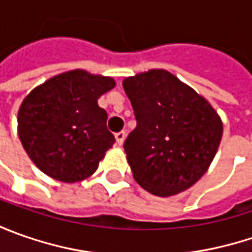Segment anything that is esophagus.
Here are the masks:
<instances>
[{"label": "esophagus", "mask_w": 252, "mask_h": 252, "mask_svg": "<svg viewBox=\"0 0 252 252\" xmlns=\"http://www.w3.org/2000/svg\"><path fill=\"white\" fill-rule=\"evenodd\" d=\"M125 137H126V133H125V130L118 131V133L115 134V139H116V143H118L119 146H122V144H123V141H125Z\"/></svg>", "instance_id": "1"}]
</instances>
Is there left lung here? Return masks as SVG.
Masks as SVG:
<instances>
[{
  "instance_id": "8db88e82",
  "label": "left lung",
  "mask_w": 252,
  "mask_h": 252,
  "mask_svg": "<svg viewBox=\"0 0 252 252\" xmlns=\"http://www.w3.org/2000/svg\"><path fill=\"white\" fill-rule=\"evenodd\" d=\"M123 88L137 122L123 144L137 184L162 198L190 188L218 153V112L167 70L127 77Z\"/></svg>"
}]
</instances>
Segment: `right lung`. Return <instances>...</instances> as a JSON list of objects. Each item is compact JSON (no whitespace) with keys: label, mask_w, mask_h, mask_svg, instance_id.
<instances>
[{"label":"right lung","mask_w":252,"mask_h":252,"mask_svg":"<svg viewBox=\"0 0 252 252\" xmlns=\"http://www.w3.org/2000/svg\"><path fill=\"white\" fill-rule=\"evenodd\" d=\"M115 85L112 77L71 70L26 95L18 112V134L42 172L73 184L96 171L115 143L98 99Z\"/></svg>","instance_id":"right-lung-1"}]
</instances>
